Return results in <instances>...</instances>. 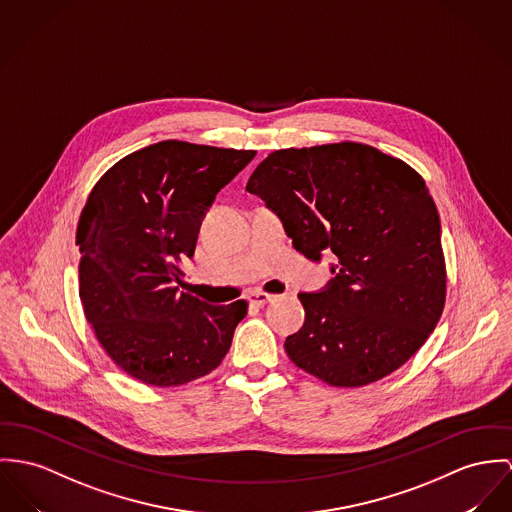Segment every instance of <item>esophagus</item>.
<instances>
[{
	"instance_id": "34e87169",
	"label": "esophagus",
	"mask_w": 512,
	"mask_h": 512,
	"mask_svg": "<svg viewBox=\"0 0 512 512\" xmlns=\"http://www.w3.org/2000/svg\"><path fill=\"white\" fill-rule=\"evenodd\" d=\"M247 300H249V304H253V306H265V304L273 302L275 296H273V294H267V292H261V290H255V292H251V294L247 296Z\"/></svg>"
}]
</instances>
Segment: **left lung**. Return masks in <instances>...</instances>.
Listing matches in <instances>:
<instances>
[{"instance_id":"obj_1","label":"left lung","mask_w":512,"mask_h":512,"mask_svg":"<svg viewBox=\"0 0 512 512\" xmlns=\"http://www.w3.org/2000/svg\"><path fill=\"white\" fill-rule=\"evenodd\" d=\"M247 191L308 259H339L323 292L298 296L306 321L284 343L298 368L362 388L425 345L444 310L446 263L436 204L411 165L349 140L286 148L257 165Z\"/></svg>"}]
</instances>
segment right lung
<instances>
[{"label": "right lung", "instance_id": "add662e5", "mask_svg": "<svg viewBox=\"0 0 512 512\" xmlns=\"http://www.w3.org/2000/svg\"><path fill=\"white\" fill-rule=\"evenodd\" d=\"M255 150L163 140L117 161L79 216V298L128 376L171 388L218 368L247 302L210 306L179 290L204 212Z\"/></svg>", "mask_w": 512, "mask_h": 512}]
</instances>
